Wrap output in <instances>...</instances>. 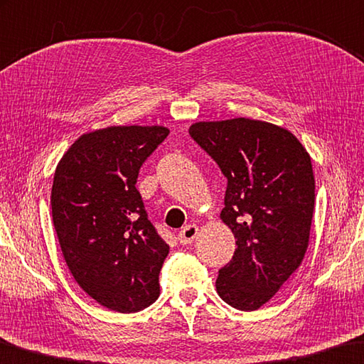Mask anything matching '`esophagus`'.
Here are the masks:
<instances>
[{"label":"esophagus","mask_w":364,"mask_h":364,"mask_svg":"<svg viewBox=\"0 0 364 364\" xmlns=\"http://www.w3.org/2000/svg\"><path fill=\"white\" fill-rule=\"evenodd\" d=\"M196 235H198V225L195 224H188L183 228L181 232H178V242L182 243V245H188V243H192Z\"/></svg>","instance_id":"34e87169"}]
</instances>
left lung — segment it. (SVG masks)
Returning a JSON list of instances; mask_svg holds the SVG:
<instances>
[{"label": "left lung", "mask_w": 364, "mask_h": 364, "mask_svg": "<svg viewBox=\"0 0 364 364\" xmlns=\"http://www.w3.org/2000/svg\"><path fill=\"white\" fill-rule=\"evenodd\" d=\"M192 139L228 177L223 223L237 238L216 290L228 305L255 311L305 258L314 208L306 148L276 124L235 117L195 122Z\"/></svg>", "instance_id": "1"}]
</instances>
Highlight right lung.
I'll use <instances>...</instances> for the list:
<instances>
[{
	"instance_id": "obj_1",
	"label": "right lung",
	"mask_w": 364,
	"mask_h": 364,
	"mask_svg": "<svg viewBox=\"0 0 364 364\" xmlns=\"http://www.w3.org/2000/svg\"><path fill=\"white\" fill-rule=\"evenodd\" d=\"M169 135L163 126H112L83 134L56 166L51 214L75 282L100 305L136 313L159 296L169 245L148 219L136 177Z\"/></svg>"
}]
</instances>
